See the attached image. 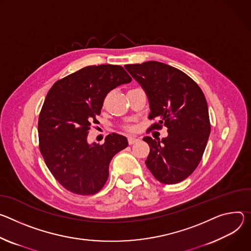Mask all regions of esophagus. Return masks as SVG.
Segmentation results:
<instances>
[{
  "label": "esophagus",
  "instance_id": "esophagus-1",
  "mask_svg": "<svg viewBox=\"0 0 251 251\" xmlns=\"http://www.w3.org/2000/svg\"><path fill=\"white\" fill-rule=\"evenodd\" d=\"M128 144L129 145H133V144H135V143H137L138 142V138H136V137H128Z\"/></svg>",
  "mask_w": 251,
  "mask_h": 251
}]
</instances>
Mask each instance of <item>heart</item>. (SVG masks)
I'll return each instance as SVG.
<instances>
[{"mask_svg": "<svg viewBox=\"0 0 251 251\" xmlns=\"http://www.w3.org/2000/svg\"><path fill=\"white\" fill-rule=\"evenodd\" d=\"M128 129H131V127H128Z\"/></svg>", "mask_w": 251, "mask_h": 251, "instance_id": "b5f03b06", "label": "heart"}]
</instances>
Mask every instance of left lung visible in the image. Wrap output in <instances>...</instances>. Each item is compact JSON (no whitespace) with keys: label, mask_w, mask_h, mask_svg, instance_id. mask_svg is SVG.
<instances>
[{"label":"left lung","mask_w":251,"mask_h":251,"mask_svg":"<svg viewBox=\"0 0 251 251\" xmlns=\"http://www.w3.org/2000/svg\"><path fill=\"white\" fill-rule=\"evenodd\" d=\"M125 68L148 97L149 119L158 120L151 127H168L169 134L161 141L144 137L151 149L148 169L161 183L180 182L198 168L208 141L205 97L196 81L172 66L150 61Z\"/></svg>","instance_id":"left-lung-1"}]
</instances>
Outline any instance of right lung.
<instances>
[{
  "label": "right lung",
  "mask_w": 251,
  "mask_h": 251,
  "mask_svg": "<svg viewBox=\"0 0 251 251\" xmlns=\"http://www.w3.org/2000/svg\"><path fill=\"white\" fill-rule=\"evenodd\" d=\"M131 81L121 66L83 68L54 82L39 117L40 151L48 169L67 190L79 196L100 191L113 157L128 146L125 135L108 134L89 144L88 133L100 114L105 96Z\"/></svg>",
  "instance_id": "add662e5"
}]
</instances>
